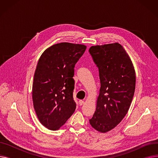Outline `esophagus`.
<instances>
[{
	"mask_svg": "<svg viewBox=\"0 0 158 158\" xmlns=\"http://www.w3.org/2000/svg\"><path fill=\"white\" fill-rule=\"evenodd\" d=\"M84 103H85L84 101H82V100H80V101H79V105H80V106H82V104H84Z\"/></svg>",
	"mask_w": 158,
	"mask_h": 158,
	"instance_id": "obj_1",
	"label": "esophagus"
}]
</instances>
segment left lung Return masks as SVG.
<instances>
[{
	"label": "left lung",
	"instance_id": "left-lung-1",
	"mask_svg": "<svg viewBox=\"0 0 158 158\" xmlns=\"http://www.w3.org/2000/svg\"><path fill=\"white\" fill-rule=\"evenodd\" d=\"M89 52L99 71L101 88L89 123L105 133L126 115L133 98L136 74L126 50L118 43L92 46Z\"/></svg>",
	"mask_w": 158,
	"mask_h": 158
}]
</instances>
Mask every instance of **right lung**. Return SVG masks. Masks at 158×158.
I'll return each instance as SVG.
<instances>
[{
	"instance_id": "obj_1",
	"label": "right lung",
	"mask_w": 158,
	"mask_h": 158,
	"mask_svg": "<svg viewBox=\"0 0 158 158\" xmlns=\"http://www.w3.org/2000/svg\"><path fill=\"white\" fill-rule=\"evenodd\" d=\"M86 48L85 45L62 42L47 48L40 57L32 97L37 117L48 129H59L76 110L73 69Z\"/></svg>"
}]
</instances>
